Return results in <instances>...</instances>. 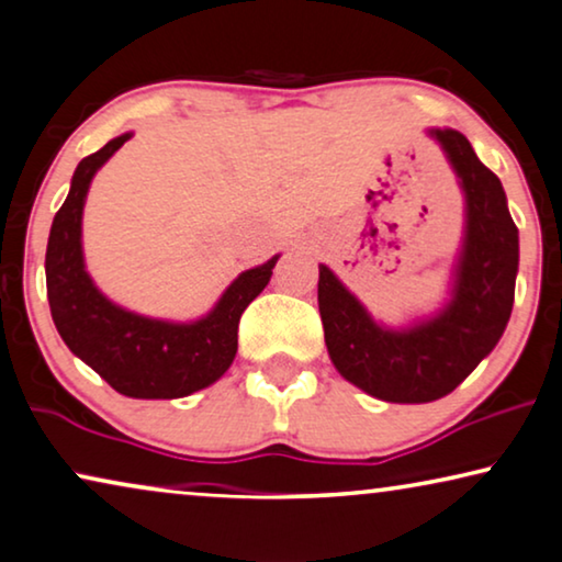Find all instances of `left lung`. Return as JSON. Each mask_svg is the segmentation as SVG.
<instances>
[{
  "instance_id": "1",
  "label": "left lung",
  "mask_w": 562,
  "mask_h": 562,
  "mask_svg": "<svg viewBox=\"0 0 562 562\" xmlns=\"http://www.w3.org/2000/svg\"><path fill=\"white\" fill-rule=\"evenodd\" d=\"M465 193V241L450 305L409 330L376 326L321 265L318 307L330 361L371 397L402 405L446 397L499 344L515 303L519 236L499 178L456 130H432Z\"/></svg>"
}]
</instances>
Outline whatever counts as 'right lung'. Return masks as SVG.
<instances>
[{
    "label": "right lung",
    "instance_id": "1",
    "mask_svg": "<svg viewBox=\"0 0 562 562\" xmlns=\"http://www.w3.org/2000/svg\"><path fill=\"white\" fill-rule=\"evenodd\" d=\"M130 137L122 134L78 162L70 193L55 213L47 239V300L68 349L116 392L137 400L186 397L213 384L232 367L241 313L267 288L278 257L241 272L218 305L188 326L142 318L109 303L83 270L81 213L93 172Z\"/></svg>",
    "mask_w": 562,
    "mask_h": 562
}]
</instances>
